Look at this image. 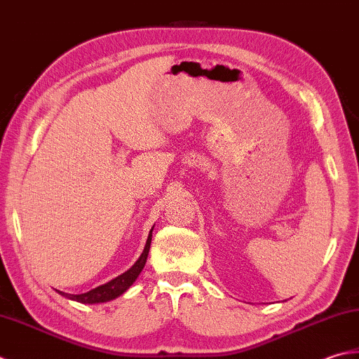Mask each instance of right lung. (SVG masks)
Returning a JSON list of instances; mask_svg holds the SVG:
<instances>
[{
    "instance_id": "add662e5",
    "label": "right lung",
    "mask_w": 359,
    "mask_h": 359,
    "mask_svg": "<svg viewBox=\"0 0 359 359\" xmlns=\"http://www.w3.org/2000/svg\"><path fill=\"white\" fill-rule=\"evenodd\" d=\"M151 231L149 233L147 243H145V248H144V251L141 254V257L137 259V262L128 269V271L118 276L116 279L109 280L105 285H100V287H97V288H94V290L88 291V292H83V294H63V292H62V294L72 299V301H77V302H82V304L108 302V301H111V299L121 296L122 292H126L131 287V285H133V282L137 279V276L141 274L145 262H147V255H149L150 243H151Z\"/></svg>"
}]
</instances>
